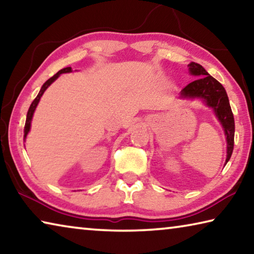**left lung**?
Segmentation results:
<instances>
[{"mask_svg":"<svg viewBox=\"0 0 254 254\" xmlns=\"http://www.w3.org/2000/svg\"><path fill=\"white\" fill-rule=\"evenodd\" d=\"M189 71L198 78L189 83L186 87L180 92V97L183 98H201L206 105L212 107L215 114L221 122L223 128H224L226 141H227V156L226 161L230 160L234 148V117L232 113L229 97L225 88L223 85L217 81L214 77L210 76L207 71L204 69L203 66L199 64L190 63L188 65Z\"/></svg>","mask_w":254,"mask_h":254,"instance_id":"1","label":"left lung"}]
</instances>
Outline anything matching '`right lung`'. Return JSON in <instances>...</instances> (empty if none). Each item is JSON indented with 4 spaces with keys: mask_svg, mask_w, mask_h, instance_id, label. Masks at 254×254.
Segmentation results:
<instances>
[{
    "mask_svg": "<svg viewBox=\"0 0 254 254\" xmlns=\"http://www.w3.org/2000/svg\"><path fill=\"white\" fill-rule=\"evenodd\" d=\"M70 71H71V67L64 68V69L59 70L57 74H55L53 77H51V78H49L44 85H42V87L40 89L39 94H38L37 97L34 98L33 102L31 103V105H30V107H29V111H28V114H27V120H25V126H24V136H23L24 140H25V137H27V134H28L29 131H30V127H31V120H32V117H33L34 110H36V107L38 105V103H39V101H40L42 94H44L46 89L48 88L49 86L53 84L56 79L58 78V77L60 76V74H64V72H70Z\"/></svg>",
    "mask_w": 254,
    "mask_h": 254,
    "instance_id": "1",
    "label": "right lung"
}]
</instances>
